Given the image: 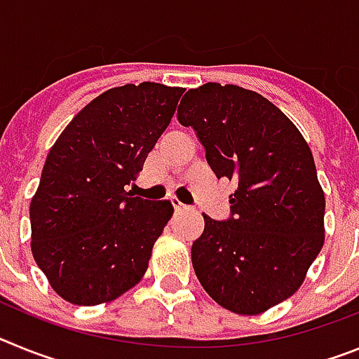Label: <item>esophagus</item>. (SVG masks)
Returning a JSON list of instances; mask_svg holds the SVG:
<instances>
[{
	"label": "esophagus",
	"instance_id": "obj_1",
	"mask_svg": "<svg viewBox=\"0 0 359 359\" xmlns=\"http://www.w3.org/2000/svg\"><path fill=\"white\" fill-rule=\"evenodd\" d=\"M172 207H174V212H176V214H180V212L189 210V207H185V205L177 201V199H172Z\"/></svg>",
	"mask_w": 359,
	"mask_h": 359
}]
</instances>
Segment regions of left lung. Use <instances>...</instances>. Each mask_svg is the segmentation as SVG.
<instances>
[{
  "mask_svg": "<svg viewBox=\"0 0 359 359\" xmlns=\"http://www.w3.org/2000/svg\"><path fill=\"white\" fill-rule=\"evenodd\" d=\"M177 120L194 129L215 176L237 185L226 221L203 214L196 275L224 309L264 313L302 286L325 239V196L309 145L275 104L233 84L189 90Z\"/></svg>",
  "mask_w": 359,
  "mask_h": 359,
  "instance_id": "8db88e82",
  "label": "left lung"
}]
</instances>
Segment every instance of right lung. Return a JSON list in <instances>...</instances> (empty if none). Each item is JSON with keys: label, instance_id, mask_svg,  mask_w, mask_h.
Masks as SVG:
<instances>
[{"label": "right lung", "instance_id": "right-lung-1", "mask_svg": "<svg viewBox=\"0 0 359 359\" xmlns=\"http://www.w3.org/2000/svg\"><path fill=\"white\" fill-rule=\"evenodd\" d=\"M185 88L126 84L93 98L44 161L30 203L32 253L59 297L111 302L144 277L172 217L170 201L133 198L136 180Z\"/></svg>", "mask_w": 359, "mask_h": 359}]
</instances>
